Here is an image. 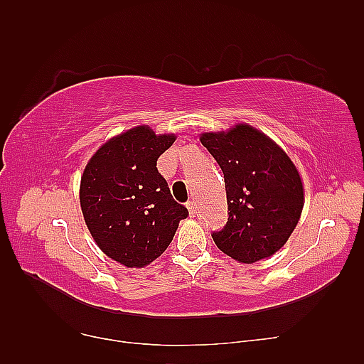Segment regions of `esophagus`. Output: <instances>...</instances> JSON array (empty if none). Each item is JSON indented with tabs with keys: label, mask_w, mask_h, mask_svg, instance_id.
<instances>
[{
	"label": "esophagus",
	"mask_w": 364,
	"mask_h": 364,
	"mask_svg": "<svg viewBox=\"0 0 364 364\" xmlns=\"http://www.w3.org/2000/svg\"><path fill=\"white\" fill-rule=\"evenodd\" d=\"M188 211H189L191 218H196V214H197V203L194 202V200H191V202H188Z\"/></svg>",
	"instance_id": "esophagus-1"
}]
</instances>
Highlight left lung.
Instances as JSON below:
<instances>
[{"label": "left lung", "mask_w": 364, "mask_h": 364, "mask_svg": "<svg viewBox=\"0 0 364 364\" xmlns=\"http://www.w3.org/2000/svg\"><path fill=\"white\" fill-rule=\"evenodd\" d=\"M225 178L228 222L213 233L219 249L241 264L272 257L300 220L305 189L280 145L249 123L200 134Z\"/></svg>", "instance_id": "obj_1"}]
</instances>
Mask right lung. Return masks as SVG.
I'll list each match as a JSON object with an SVG mask.
<instances>
[{
  "label": "right lung",
  "instance_id": "right-lung-1",
  "mask_svg": "<svg viewBox=\"0 0 364 364\" xmlns=\"http://www.w3.org/2000/svg\"><path fill=\"white\" fill-rule=\"evenodd\" d=\"M175 139L172 133L156 134L149 125H137L107 139L84 167V222L100 250L122 266H149L188 218L156 168L158 158Z\"/></svg>",
  "mask_w": 364,
  "mask_h": 364
}]
</instances>
